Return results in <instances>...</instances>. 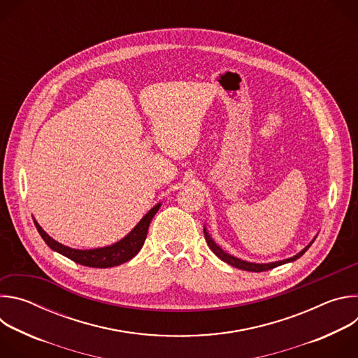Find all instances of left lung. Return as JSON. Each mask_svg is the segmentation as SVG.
Wrapping results in <instances>:
<instances>
[{"instance_id": "8db88e82", "label": "left lung", "mask_w": 358, "mask_h": 358, "mask_svg": "<svg viewBox=\"0 0 358 358\" xmlns=\"http://www.w3.org/2000/svg\"><path fill=\"white\" fill-rule=\"evenodd\" d=\"M203 235H206V241H207L208 246L211 248V250L217 255V257H218L221 261L227 262L228 265H231V266H234V268H238V269H242V271H248V272H264V271H269V269H273V268H276V266H280V265H283V264L293 262V261L299 259V258L301 257V255L310 248V245H312V243L315 242V239H316V238H315L303 250H300L297 255H294L293 258H289V259H285V261H279V262H273V264H250V262L241 261V259H238V258H235V257H231L229 253L224 252V250L211 239V236L208 235V232H207L206 229H203Z\"/></svg>"}]
</instances>
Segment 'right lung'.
Instances as JSON below:
<instances>
[{"mask_svg":"<svg viewBox=\"0 0 358 358\" xmlns=\"http://www.w3.org/2000/svg\"><path fill=\"white\" fill-rule=\"evenodd\" d=\"M159 208H160V203H157L155 208H151L143 217V220L134 227V229L126 238H123L120 242H117L112 246L90 249V250H79V249L68 248V246L54 241L38 225V222H35V221L34 222H35V227H36L39 235L46 242V245L50 249H54V250L59 252L61 255H64V257L69 258L71 261H73L79 265H83V266H89V268H113V266H117V265H122V264L130 261L138 253V250L144 245L148 225H150L152 217H155L156 213L159 211Z\"/></svg>","mask_w":358,"mask_h":358,"instance_id":"right-lung-1","label":"right lung"}]
</instances>
